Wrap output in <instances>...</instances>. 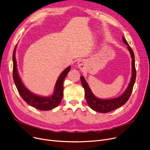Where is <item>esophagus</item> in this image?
Here are the masks:
<instances>
[{
	"label": "esophagus",
	"mask_w": 150,
	"mask_h": 150,
	"mask_svg": "<svg viewBox=\"0 0 150 150\" xmlns=\"http://www.w3.org/2000/svg\"><path fill=\"white\" fill-rule=\"evenodd\" d=\"M85 65V62L84 60H80L78 62V66L80 69H83L84 68Z\"/></svg>",
	"instance_id": "obj_1"
}]
</instances>
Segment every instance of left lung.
I'll list each match as a JSON object with an SVG mask.
<instances>
[{"mask_svg": "<svg viewBox=\"0 0 150 150\" xmlns=\"http://www.w3.org/2000/svg\"><path fill=\"white\" fill-rule=\"evenodd\" d=\"M123 41L124 43L128 46V49L130 52L131 56L132 58V77L131 80L129 83L128 88L125 92L119 97L112 99H100L93 96L90 88L89 87L88 83L85 80L83 76H80V80L82 84L83 87L85 91V97L87 101L90 108L94 110L95 111L101 112V113H106L111 112L113 110L119 108L123 105H125L127 101L128 100L129 98L131 96V94L132 91L134 84L135 83L136 78V70L135 67V60H134V54L129 45L128 42L126 40L124 36H123Z\"/></svg>", "mask_w": 150, "mask_h": 150, "instance_id": "obj_1", "label": "left lung"}]
</instances>
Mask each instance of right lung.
I'll use <instances>...</instances> for the list:
<instances>
[{
    "label": "right lung",
    "mask_w": 150,
    "mask_h": 150,
    "mask_svg": "<svg viewBox=\"0 0 150 150\" xmlns=\"http://www.w3.org/2000/svg\"><path fill=\"white\" fill-rule=\"evenodd\" d=\"M16 47L14 49L13 53V76L14 84L16 86L17 89L20 94V96L26 103L39 110L42 111H48L54 108L57 107L61 103L63 97V89H64V79L69 72L70 70V66L66 68L61 74L55 84L54 91L53 95L49 97H43L38 96L30 92L23 84L18 75L17 70L16 60L15 57Z\"/></svg>",
    "instance_id": "1"
}]
</instances>
